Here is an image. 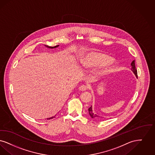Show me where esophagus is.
<instances>
[{
    "mask_svg": "<svg viewBox=\"0 0 155 155\" xmlns=\"http://www.w3.org/2000/svg\"><path fill=\"white\" fill-rule=\"evenodd\" d=\"M87 88V87L86 86H85V85H81V86L79 87V90H81V91H84L86 90Z\"/></svg>",
    "mask_w": 155,
    "mask_h": 155,
    "instance_id": "obj_1",
    "label": "esophagus"
}]
</instances>
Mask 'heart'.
<instances>
[{"label":"heart","mask_w":155,"mask_h":155,"mask_svg":"<svg viewBox=\"0 0 155 155\" xmlns=\"http://www.w3.org/2000/svg\"><path fill=\"white\" fill-rule=\"evenodd\" d=\"M113 58L107 54L97 51H92L85 54L81 60V67L85 69H91L108 65L104 72L109 71Z\"/></svg>","instance_id":"obj_1"}]
</instances>
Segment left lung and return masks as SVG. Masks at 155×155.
Returning a JSON list of instances; mask_svg holds the SVG:
<instances>
[{
  "label": "left lung",
  "mask_w": 155,
  "mask_h": 155,
  "mask_svg": "<svg viewBox=\"0 0 155 155\" xmlns=\"http://www.w3.org/2000/svg\"><path fill=\"white\" fill-rule=\"evenodd\" d=\"M131 69L132 72L135 75V76H136V77H137V69H136V68H135V65L134 60L133 61L131 62ZM88 113H89V114L90 115V116L91 117V118L97 119H99V118L100 117V116H98V115L95 114H94V113L93 112V108H92V106H91V107H90V108H88Z\"/></svg>",
  "instance_id": "1"
}]
</instances>
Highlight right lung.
<instances>
[{"label":"right lung","instance_id":"1","mask_svg":"<svg viewBox=\"0 0 155 155\" xmlns=\"http://www.w3.org/2000/svg\"><path fill=\"white\" fill-rule=\"evenodd\" d=\"M45 47L48 48H57V47H58L59 45H57V46H55L54 47H50V46H46V45H45ZM55 116H53V117H49V118H47V119H53V117H54Z\"/></svg>","mask_w":155,"mask_h":155}]
</instances>
